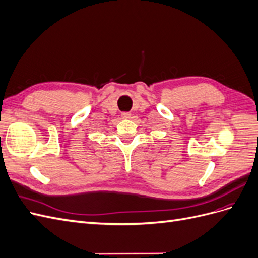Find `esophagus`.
I'll list each match as a JSON object with an SVG mask.
<instances>
[{"mask_svg":"<svg viewBox=\"0 0 258 258\" xmlns=\"http://www.w3.org/2000/svg\"><path fill=\"white\" fill-rule=\"evenodd\" d=\"M121 116H122V118H124V119H128V118H130L131 114H130L129 112H123V113L121 114Z\"/></svg>","mask_w":258,"mask_h":258,"instance_id":"1","label":"esophagus"}]
</instances>
